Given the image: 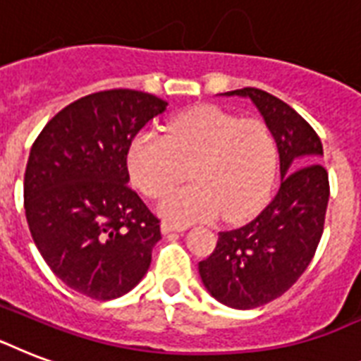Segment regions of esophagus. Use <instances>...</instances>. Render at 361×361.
<instances>
[{"label":"esophagus","instance_id":"esophagus-1","mask_svg":"<svg viewBox=\"0 0 361 361\" xmlns=\"http://www.w3.org/2000/svg\"><path fill=\"white\" fill-rule=\"evenodd\" d=\"M183 231H185V226L172 225V223H161V232H163V234H170V232H183Z\"/></svg>","mask_w":361,"mask_h":361}]
</instances>
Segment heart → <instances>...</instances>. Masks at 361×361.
Instances as JSON below:
<instances>
[{
  "instance_id": "obj_1",
  "label": "heart",
  "mask_w": 361,
  "mask_h": 361,
  "mask_svg": "<svg viewBox=\"0 0 361 361\" xmlns=\"http://www.w3.org/2000/svg\"><path fill=\"white\" fill-rule=\"evenodd\" d=\"M191 169V185L159 204L164 219L187 225L219 217L240 223L268 202L277 176V144L262 120L217 106L174 116L166 136L144 130L129 147V172L146 197L159 198Z\"/></svg>"
}]
</instances>
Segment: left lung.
<instances>
[{
	"instance_id": "1",
	"label": "left lung",
	"mask_w": 361,
	"mask_h": 361,
	"mask_svg": "<svg viewBox=\"0 0 361 361\" xmlns=\"http://www.w3.org/2000/svg\"><path fill=\"white\" fill-rule=\"evenodd\" d=\"M221 95L251 99L257 106L277 144L281 185L251 223L219 232L198 274L217 302L255 309L285 294L313 260L324 231L330 183L319 163L322 142L296 110L257 87Z\"/></svg>"
}]
</instances>
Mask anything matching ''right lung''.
<instances>
[{"label": "right lung", "mask_w": 361, "mask_h": 361, "mask_svg": "<svg viewBox=\"0 0 361 361\" xmlns=\"http://www.w3.org/2000/svg\"><path fill=\"white\" fill-rule=\"evenodd\" d=\"M166 101L136 90L78 99L37 136L24 176L31 238L73 290L114 300L133 290L161 240L159 219L130 189V142Z\"/></svg>", "instance_id": "add662e5"}]
</instances>
